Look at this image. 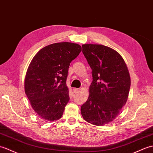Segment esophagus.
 Segmentation results:
<instances>
[{"label":"esophagus","instance_id":"1","mask_svg":"<svg viewBox=\"0 0 153 153\" xmlns=\"http://www.w3.org/2000/svg\"><path fill=\"white\" fill-rule=\"evenodd\" d=\"M80 90V88H74V89L73 90V91H74V93H77V92H79Z\"/></svg>","mask_w":153,"mask_h":153}]
</instances>
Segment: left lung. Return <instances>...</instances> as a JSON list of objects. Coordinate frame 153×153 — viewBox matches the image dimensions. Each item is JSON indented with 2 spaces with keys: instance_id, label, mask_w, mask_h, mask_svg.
<instances>
[{
  "instance_id": "1",
  "label": "left lung",
  "mask_w": 153,
  "mask_h": 153,
  "mask_svg": "<svg viewBox=\"0 0 153 153\" xmlns=\"http://www.w3.org/2000/svg\"><path fill=\"white\" fill-rule=\"evenodd\" d=\"M82 53L92 70L89 96L81 107L88 123L96 126L110 123L126 103L131 80L124 59L109 47L94 44L82 45Z\"/></svg>"
}]
</instances>
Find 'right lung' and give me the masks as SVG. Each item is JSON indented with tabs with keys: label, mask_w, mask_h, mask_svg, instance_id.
I'll list each match as a JSON object with an SVG mask.
<instances>
[{
	"label": "right lung",
	"mask_w": 153,
	"mask_h": 153,
	"mask_svg": "<svg viewBox=\"0 0 153 153\" xmlns=\"http://www.w3.org/2000/svg\"><path fill=\"white\" fill-rule=\"evenodd\" d=\"M81 50L76 43H54L40 50L30 62L25 92L33 109L43 120L56 121L62 117L69 101L68 69Z\"/></svg>",
	"instance_id": "obj_1"
}]
</instances>
